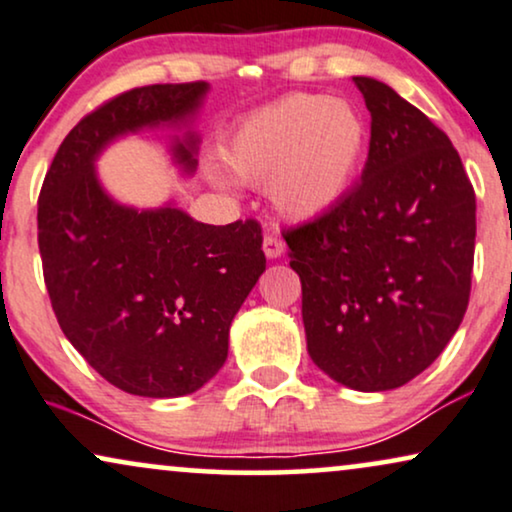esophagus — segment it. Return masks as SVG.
I'll list each match as a JSON object with an SVG mask.
<instances>
[{"mask_svg":"<svg viewBox=\"0 0 512 512\" xmlns=\"http://www.w3.org/2000/svg\"><path fill=\"white\" fill-rule=\"evenodd\" d=\"M262 248H264V255H267L269 260H276V257H281L283 250H286V243H283L278 236H264Z\"/></svg>","mask_w":512,"mask_h":512,"instance_id":"34e87169","label":"esophagus"}]
</instances>
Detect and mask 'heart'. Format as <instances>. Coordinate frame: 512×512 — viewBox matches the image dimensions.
<instances>
[{
  "instance_id": "heart-1",
  "label": "heart",
  "mask_w": 512,
  "mask_h": 512,
  "mask_svg": "<svg viewBox=\"0 0 512 512\" xmlns=\"http://www.w3.org/2000/svg\"><path fill=\"white\" fill-rule=\"evenodd\" d=\"M366 146V122L352 103L290 94L245 118L226 141L224 160L238 179L269 184L283 217L307 222L347 196Z\"/></svg>"
}]
</instances>
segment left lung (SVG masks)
<instances>
[{
    "label": "left lung",
    "mask_w": 512,
    "mask_h": 512,
    "mask_svg": "<svg viewBox=\"0 0 512 512\" xmlns=\"http://www.w3.org/2000/svg\"><path fill=\"white\" fill-rule=\"evenodd\" d=\"M361 181L333 210L283 231L302 283L307 352L359 392L406 385L461 326L475 260V191L446 134L373 77Z\"/></svg>",
    "instance_id": "1"
}]
</instances>
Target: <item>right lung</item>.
<instances>
[{
  "mask_svg": "<svg viewBox=\"0 0 512 512\" xmlns=\"http://www.w3.org/2000/svg\"><path fill=\"white\" fill-rule=\"evenodd\" d=\"M205 92V82L148 84L101 103L58 146L37 200L58 326L101 378L139 397H184L217 375L231 321L267 269L255 219L212 226L172 205L139 212L96 179V155L115 137L189 118ZM196 146H174L186 172Z\"/></svg>",
  "mask_w": 512,
  "mask_h": 512,
  "instance_id": "1",
  "label": "right lung"
}]
</instances>
